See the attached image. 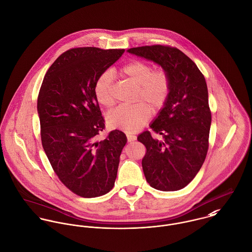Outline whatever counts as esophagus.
I'll return each instance as SVG.
<instances>
[{"label":"esophagus","mask_w":252,"mask_h":252,"mask_svg":"<svg viewBox=\"0 0 252 252\" xmlns=\"http://www.w3.org/2000/svg\"><path fill=\"white\" fill-rule=\"evenodd\" d=\"M126 137H127V140H128V142H134V141H136L137 140V137L135 136V135H132V134H129V133H127L126 134Z\"/></svg>","instance_id":"34e87169"}]
</instances>
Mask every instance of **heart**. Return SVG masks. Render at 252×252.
<instances>
[{"label": "heart", "mask_w": 252, "mask_h": 252, "mask_svg": "<svg viewBox=\"0 0 252 252\" xmlns=\"http://www.w3.org/2000/svg\"><path fill=\"white\" fill-rule=\"evenodd\" d=\"M123 74L138 85L135 101L131 106H119L112 110L108 116L109 125L128 133L137 132L147 123L154 112L160 111L167 104L172 82L169 72L165 69L154 70L149 63L135 60L121 68ZM112 72L107 70L102 72L94 83V96L97 102L110 108L114 104L112 96Z\"/></svg>", "instance_id": "1"}]
</instances>
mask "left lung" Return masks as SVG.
Returning <instances> with one entry per match:
<instances>
[{"instance_id":"1","label":"left lung","mask_w":252,"mask_h":252,"mask_svg":"<svg viewBox=\"0 0 252 252\" xmlns=\"http://www.w3.org/2000/svg\"><path fill=\"white\" fill-rule=\"evenodd\" d=\"M128 52L159 64L170 74L169 100L150 125L152 133L144 131L138 141L146 148L142 166L149 185L180 190L196 177L209 149L212 112L205 76L177 47L154 44Z\"/></svg>"}]
</instances>
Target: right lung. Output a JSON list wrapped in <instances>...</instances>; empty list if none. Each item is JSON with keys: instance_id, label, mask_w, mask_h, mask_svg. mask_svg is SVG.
<instances>
[{"instance_id": "right-lung-1", "label": "right lung", "mask_w": 252, "mask_h": 252, "mask_svg": "<svg viewBox=\"0 0 252 252\" xmlns=\"http://www.w3.org/2000/svg\"><path fill=\"white\" fill-rule=\"evenodd\" d=\"M124 51L69 49L50 66L38 92L37 113L44 152L60 181L83 198L103 196L112 189L127 142L119 130L97 140L106 126L93 91L97 77Z\"/></svg>"}]
</instances>
